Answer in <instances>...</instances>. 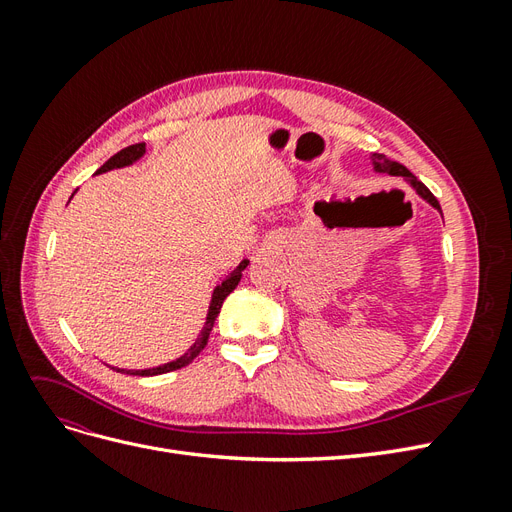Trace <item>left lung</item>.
<instances>
[{"mask_svg":"<svg viewBox=\"0 0 512 512\" xmlns=\"http://www.w3.org/2000/svg\"><path fill=\"white\" fill-rule=\"evenodd\" d=\"M374 168L378 170V173H389V175H395V177H404V179L412 185V188L416 190V194H418V196L425 198L431 207H436V209L442 213L440 203H438V198L433 196V194L429 192L427 185H425L423 181H418V179L410 173V170H408L404 164L393 162V160H386L384 156H378V153H374Z\"/></svg>","mask_w":512,"mask_h":512,"instance_id":"obj_1","label":"left lung"}]
</instances>
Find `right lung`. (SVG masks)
<instances>
[{
	"label": "right lung",
	"mask_w": 512,
	"mask_h": 512,
	"mask_svg": "<svg viewBox=\"0 0 512 512\" xmlns=\"http://www.w3.org/2000/svg\"><path fill=\"white\" fill-rule=\"evenodd\" d=\"M145 156V143H136V145H130L126 149H121L119 153H115V156L104 162V166H100L96 170V175L100 173H106V170H113V168H121V166H130L132 162H136L138 158ZM250 265V260H241V265L232 271L226 280L222 284L215 286L213 290V297H211V305H209V314H207V322L203 331H200L198 339L194 342V346L185 352L183 356H179L177 361H170V363H164L160 367H153V369H117L121 371V374H130V376H158V374H168V371H175V369H181L185 365H190L196 356L205 350L207 342H209V333L213 331V324H215V318H218L220 309H222V303L224 299L228 297V294L237 288V284L241 282V271ZM115 369V367H113Z\"/></svg>",
	"instance_id": "obj_1"
}]
</instances>
